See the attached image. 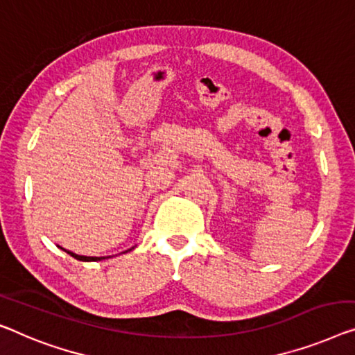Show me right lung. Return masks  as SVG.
<instances>
[{
    "instance_id": "right-lung-1",
    "label": "right lung",
    "mask_w": 355,
    "mask_h": 355,
    "mask_svg": "<svg viewBox=\"0 0 355 355\" xmlns=\"http://www.w3.org/2000/svg\"><path fill=\"white\" fill-rule=\"evenodd\" d=\"M59 248H62V247H59ZM132 248H129V250H132ZM62 250H65V248H62ZM65 252L68 253V255H71L73 258H76V260H79V261H100V260H105V258H108V257H84V255H76V253H73L70 250H65Z\"/></svg>"
}]
</instances>
